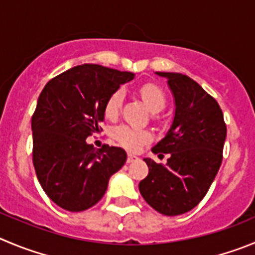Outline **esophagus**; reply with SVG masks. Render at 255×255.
I'll list each match as a JSON object with an SVG mask.
<instances>
[{"label": "esophagus", "instance_id": "esophagus-1", "mask_svg": "<svg viewBox=\"0 0 255 255\" xmlns=\"http://www.w3.org/2000/svg\"><path fill=\"white\" fill-rule=\"evenodd\" d=\"M135 160H138V157L135 156V154L128 153V156H127V162H128V163L133 162V161H135Z\"/></svg>", "mask_w": 255, "mask_h": 255}]
</instances>
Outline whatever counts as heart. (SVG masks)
I'll return each mask as SVG.
<instances>
[{"instance_id": "heart-1", "label": "heart", "mask_w": 255, "mask_h": 255, "mask_svg": "<svg viewBox=\"0 0 255 255\" xmlns=\"http://www.w3.org/2000/svg\"><path fill=\"white\" fill-rule=\"evenodd\" d=\"M141 97L143 99L144 104L152 113H158L162 111L166 106V97L165 93L162 92L161 88H158L154 84H144L142 85ZM123 90L117 89L116 92L109 95L108 101L106 103V116L108 118H114L120 113L121 106L123 102ZM113 137L120 142L122 146H125L128 149H137L142 144L147 143L151 139V134L144 130L134 129L128 126L121 125L113 129Z\"/></svg>"}]
</instances>
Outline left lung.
Masks as SVG:
<instances>
[{
  "label": "left lung",
  "mask_w": 255,
  "mask_h": 255,
  "mask_svg": "<svg viewBox=\"0 0 255 255\" xmlns=\"http://www.w3.org/2000/svg\"><path fill=\"white\" fill-rule=\"evenodd\" d=\"M167 79L175 114L166 135L153 153H170L165 166L143 158L148 175L139 182L146 203L158 213L176 216L204 199L220 168L227 126L218 102L191 78L156 71Z\"/></svg>",
  "instance_id": "obj_1"
}]
</instances>
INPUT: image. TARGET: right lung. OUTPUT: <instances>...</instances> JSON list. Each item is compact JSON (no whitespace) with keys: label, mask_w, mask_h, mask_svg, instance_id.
Instances as JSON below:
<instances>
[{"label":"right lung","mask_w":255,"mask_h":255,"mask_svg":"<svg viewBox=\"0 0 255 255\" xmlns=\"http://www.w3.org/2000/svg\"><path fill=\"white\" fill-rule=\"evenodd\" d=\"M134 74L97 64L74 66L50 80L31 120L32 162L45 194L68 211H84L106 194L127 160L121 147L87 143L104 121L109 95Z\"/></svg>","instance_id":"obj_1"}]
</instances>
